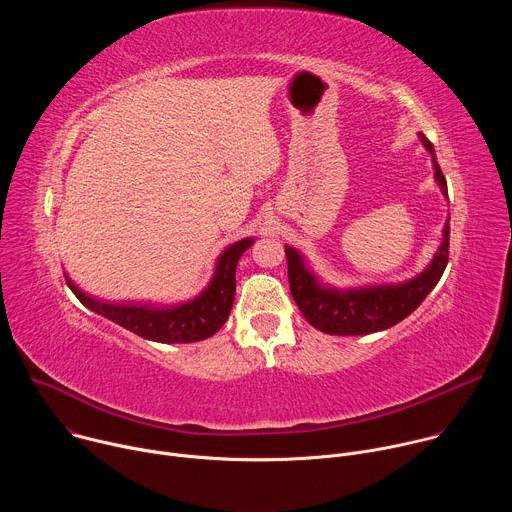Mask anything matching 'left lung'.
<instances>
[{
	"label": "left lung",
	"instance_id": "8db88e82",
	"mask_svg": "<svg viewBox=\"0 0 512 512\" xmlns=\"http://www.w3.org/2000/svg\"><path fill=\"white\" fill-rule=\"evenodd\" d=\"M431 154L435 180L448 196V184L435 160L431 141L419 133ZM450 255V218L444 227V241L423 273L397 285H371L360 289H334L320 285L294 247H285L289 289L302 316L320 332L336 336H356L387 330L405 320L437 285Z\"/></svg>",
	"mask_w": 512,
	"mask_h": 512
}]
</instances>
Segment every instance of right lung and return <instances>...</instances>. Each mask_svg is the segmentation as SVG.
I'll return each mask as SVG.
<instances>
[{
	"mask_svg": "<svg viewBox=\"0 0 512 512\" xmlns=\"http://www.w3.org/2000/svg\"><path fill=\"white\" fill-rule=\"evenodd\" d=\"M253 245V239H243L229 249L216 261L212 281L198 298L182 306L172 308H154L139 304H109L89 298L87 294L72 283L66 275V283L89 310L109 318L111 322L131 330L133 334L148 338L154 342L176 344V342H198L221 330L227 322L233 300H235V269L241 255Z\"/></svg>",
	"mask_w": 512,
	"mask_h": 512,
	"instance_id": "add662e5",
	"label": "right lung"
}]
</instances>
